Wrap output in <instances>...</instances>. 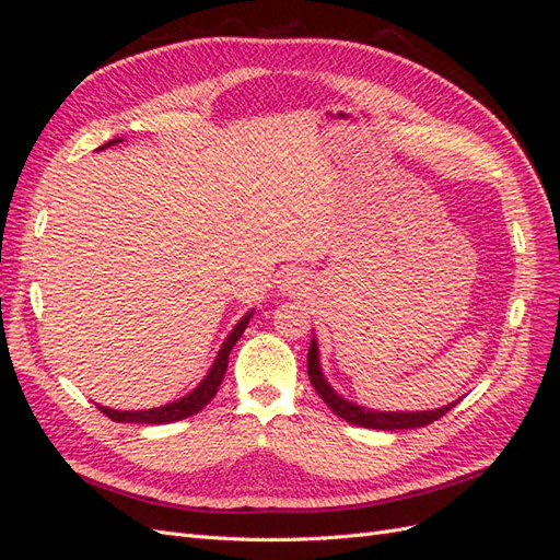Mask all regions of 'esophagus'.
<instances>
[{
    "label": "esophagus",
    "instance_id": "34e87169",
    "mask_svg": "<svg viewBox=\"0 0 560 560\" xmlns=\"http://www.w3.org/2000/svg\"><path fill=\"white\" fill-rule=\"evenodd\" d=\"M282 294H299L306 287V278L301 276V270H287L282 280L278 282Z\"/></svg>",
    "mask_w": 560,
    "mask_h": 560
}]
</instances>
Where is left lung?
Wrapping results in <instances>:
<instances>
[{"label":"left lung","mask_w":560,"mask_h":560,"mask_svg":"<svg viewBox=\"0 0 560 560\" xmlns=\"http://www.w3.org/2000/svg\"><path fill=\"white\" fill-rule=\"evenodd\" d=\"M308 378L315 387V393L325 399L329 409L343 418L350 425H360V428H371V430H413V428H425L430 422L439 420L451 411L453 406L460 401L455 399L442 409H432V411H378V409H369V406H360L343 395H338L336 389L329 385L325 378V371H322L319 364V348H317V338L313 336L311 350H308Z\"/></svg>","instance_id":"8db88e82"}]
</instances>
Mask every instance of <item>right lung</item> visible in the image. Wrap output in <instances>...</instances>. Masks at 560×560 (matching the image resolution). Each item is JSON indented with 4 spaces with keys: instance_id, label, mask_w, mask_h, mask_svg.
Here are the masks:
<instances>
[{
    "instance_id": "obj_1",
    "label": "right lung",
    "mask_w": 560,
    "mask_h": 560,
    "mask_svg": "<svg viewBox=\"0 0 560 560\" xmlns=\"http://www.w3.org/2000/svg\"><path fill=\"white\" fill-rule=\"evenodd\" d=\"M116 142H124V140L116 138V140L100 147L97 151H103V149H107V147H112ZM252 315H254V308L249 313H245L238 319V325H235L229 331L222 348H219V352H217L212 366L208 369V374L202 376V381L191 389L189 395H184L177 401H171V404H165V406H156V409H147V411H116V409H109V406H100V404H97V409L103 411L107 418L116 420V422H147V425H163V422H175V420H182V418H189V416L198 413L202 406L210 404V399L217 395L219 385H222L224 374H226V366H229V352L235 346V341H238V338L243 336V331L247 329Z\"/></svg>"
}]
</instances>
